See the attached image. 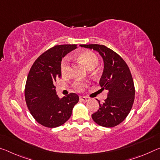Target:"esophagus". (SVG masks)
<instances>
[{"instance_id":"obj_1","label":"esophagus","mask_w":160,"mask_h":160,"mask_svg":"<svg viewBox=\"0 0 160 160\" xmlns=\"http://www.w3.org/2000/svg\"><path fill=\"white\" fill-rule=\"evenodd\" d=\"M80 99L81 100V101H82V102H88V100H89V98H88V97H80Z\"/></svg>"}]
</instances>
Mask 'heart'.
<instances>
[{
    "label": "heart",
    "mask_w": 160,
    "mask_h": 160,
    "mask_svg": "<svg viewBox=\"0 0 160 160\" xmlns=\"http://www.w3.org/2000/svg\"><path fill=\"white\" fill-rule=\"evenodd\" d=\"M77 58L85 65L87 68L92 70L97 66L99 63V58L92 51H82L77 54ZM70 63L69 59L65 58L61 61V72L63 76H66L70 72ZM86 85L83 82H76L74 83V88L78 91L82 90Z\"/></svg>",
    "instance_id": "heart-1"
}]
</instances>
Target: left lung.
<instances>
[{
	"label": "left lung",
	"instance_id": "obj_1",
	"mask_svg": "<svg viewBox=\"0 0 160 160\" xmlns=\"http://www.w3.org/2000/svg\"><path fill=\"white\" fill-rule=\"evenodd\" d=\"M80 46L97 51L104 61V70L99 85L102 90L108 91L107 98L103 103L97 100L99 108L92 114V118L103 127L117 126L128 115L135 99L133 80L128 65L118 53L104 45Z\"/></svg>",
	"mask_w": 160,
	"mask_h": 160
}]
</instances>
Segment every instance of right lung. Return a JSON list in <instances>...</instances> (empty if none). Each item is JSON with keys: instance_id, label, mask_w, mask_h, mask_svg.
Segmentation results:
<instances>
[{"instance_id": "right-lung-1", "label": "right lung", "mask_w": 160, "mask_h": 160, "mask_svg": "<svg viewBox=\"0 0 160 160\" xmlns=\"http://www.w3.org/2000/svg\"><path fill=\"white\" fill-rule=\"evenodd\" d=\"M76 48L75 44H63L49 48L35 61L29 72L25 89L27 106L35 120L45 127L63 125L79 101L75 93L60 99L54 86L56 79L61 78L62 58Z\"/></svg>"}]
</instances>
